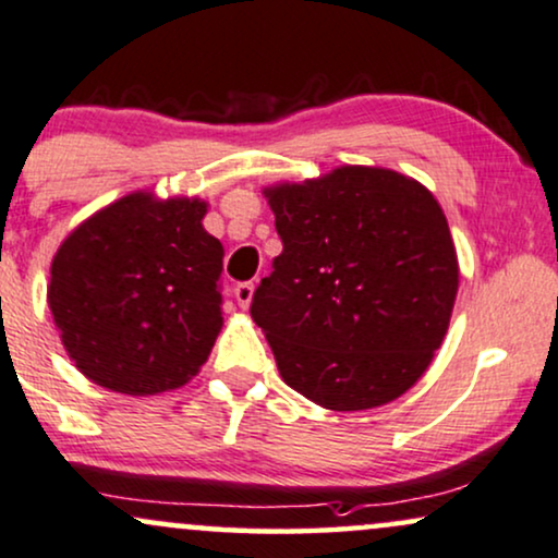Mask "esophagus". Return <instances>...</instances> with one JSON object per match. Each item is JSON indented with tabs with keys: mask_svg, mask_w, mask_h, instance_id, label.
<instances>
[{
	"mask_svg": "<svg viewBox=\"0 0 558 558\" xmlns=\"http://www.w3.org/2000/svg\"><path fill=\"white\" fill-rule=\"evenodd\" d=\"M252 296H254V283H236V286H233V299H236V304L241 308H246L252 304Z\"/></svg>",
	"mask_w": 558,
	"mask_h": 558,
	"instance_id": "obj_1",
	"label": "esophagus"
}]
</instances>
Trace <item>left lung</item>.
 I'll return each mask as SVG.
<instances>
[{"label":"left lung","mask_w":558,"mask_h":558,"mask_svg":"<svg viewBox=\"0 0 558 558\" xmlns=\"http://www.w3.org/2000/svg\"><path fill=\"white\" fill-rule=\"evenodd\" d=\"M283 252L252 296L288 387L330 411H366L418 381L445 340L458 254L418 181L343 166L267 190Z\"/></svg>","instance_id":"left-lung-1"}]
</instances>
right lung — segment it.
<instances>
[{
  "instance_id": "add662e5",
  "label": "right lung",
  "mask_w": 558,
  "mask_h": 558,
  "mask_svg": "<svg viewBox=\"0 0 558 558\" xmlns=\"http://www.w3.org/2000/svg\"><path fill=\"white\" fill-rule=\"evenodd\" d=\"M205 203L130 194L59 246L49 306L75 366L96 385L156 395L186 385L223 325V244Z\"/></svg>"
}]
</instances>
